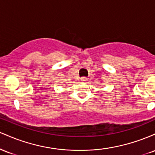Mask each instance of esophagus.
<instances>
[{
	"instance_id": "obj_1",
	"label": "esophagus",
	"mask_w": 155,
	"mask_h": 155,
	"mask_svg": "<svg viewBox=\"0 0 155 155\" xmlns=\"http://www.w3.org/2000/svg\"><path fill=\"white\" fill-rule=\"evenodd\" d=\"M87 80V79L86 77H82V78H81V81H86Z\"/></svg>"
}]
</instances>
